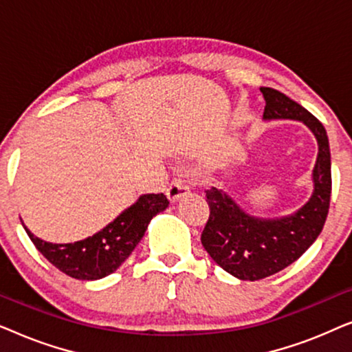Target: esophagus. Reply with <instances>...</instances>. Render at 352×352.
Returning <instances> with one entry per match:
<instances>
[{"instance_id":"obj_1","label":"esophagus","mask_w":352,"mask_h":352,"mask_svg":"<svg viewBox=\"0 0 352 352\" xmlns=\"http://www.w3.org/2000/svg\"><path fill=\"white\" fill-rule=\"evenodd\" d=\"M189 189H190V187L184 179H181V177H176V179L171 181L170 187L166 189V195L171 201H176L177 199H179V197L186 195L187 192H189Z\"/></svg>"}]
</instances>
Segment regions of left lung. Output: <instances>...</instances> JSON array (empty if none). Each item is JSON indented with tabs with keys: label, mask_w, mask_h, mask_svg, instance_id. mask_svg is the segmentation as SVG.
Here are the masks:
<instances>
[{
	"label": "left lung",
	"mask_w": 352,
	"mask_h": 352,
	"mask_svg": "<svg viewBox=\"0 0 352 352\" xmlns=\"http://www.w3.org/2000/svg\"><path fill=\"white\" fill-rule=\"evenodd\" d=\"M261 93L266 100L264 120L302 122L314 133L319 153L309 201L285 218H256L245 213L224 190H205L210 218L201 232V245L226 272L252 282L280 272L316 242L329 214L331 194L330 147L324 124L280 91L261 88Z\"/></svg>",
	"instance_id": "left-lung-1"
}]
</instances>
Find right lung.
Instances as JSON below:
<instances>
[{"instance_id":"1","label":"right lung","mask_w":352,"mask_h":352,"mask_svg":"<svg viewBox=\"0 0 352 352\" xmlns=\"http://www.w3.org/2000/svg\"><path fill=\"white\" fill-rule=\"evenodd\" d=\"M166 195H141L134 205L117 216L93 237L75 243H51L27 234L38 252L67 276L78 280H98L117 271L141 242L153 216L168 208Z\"/></svg>"}]
</instances>
